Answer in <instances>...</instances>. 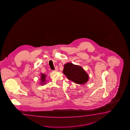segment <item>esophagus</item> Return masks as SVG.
I'll return each instance as SVG.
<instances>
[{"instance_id":"1","label":"esophagus","mask_w":130,"mask_h":130,"mask_svg":"<svg viewBox=\"0 0 130 130\" xmlns=\"http://www.w3.org/2000/svg\"><path fill=\"white\" fill-rule=\"evenodd\" d=\"M58 67H57V66H56V67H55V71H58Z\"/></svg>"}]
</instances>
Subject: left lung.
<instances>
[{"label": "left lung", "instance_id": "obj_1", "mask_svg": "<svg viewBox=\"0 0 130 130\" xmlns=\"http://www.w3.org/2000/svg\"><path fill=\"white\" fill-rule=\"evenodd\" d=\"M63 72L68 79L76 84H84L89 80V75L82 67L71 63L64 65Z\"/></svg>", "mask_w": 130, "mask_h": 130}]
</instances>
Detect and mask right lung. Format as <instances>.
Segmentation results:
<instances>
[{
	"label": "right lung",
	"mask_w": 130,
	"mask_h": 130,
	"mask_svg": "<svg viewBox=\"0 0 130 130\" xmlns=\"http://www.w3.org/2000/svg\"><path fill=\"white\" fill-rule=\"evenodd\" d=\"M41 85L46 84H45V83H46V75H45V74H43V73H41Z\"/></svg>",
	"instance_id": "add662e5"
}]
</instances>
